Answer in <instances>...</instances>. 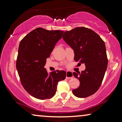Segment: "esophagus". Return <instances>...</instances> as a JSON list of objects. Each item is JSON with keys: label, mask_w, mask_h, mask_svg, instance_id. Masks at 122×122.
Returning a JSON list of instances; mask_svg holds the SVG:
<instances>
[{"label": "esophagus", "mask_w": 122, "mask_h": 122, "mask_svg": "<svg viewBox=\"0 0 122 122\" xmlns=\"http://www.w3.org/2000/svg\"><path fill=\"white\" fill-rule=\"evenodd\" d=\"M73 78V73L71 71H66V79H71V78Z\"/></svg>", "instance_id": "esophagus-1"}]
</instances>
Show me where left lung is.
I'll use <instances>...</instances> for the list:
<instances>
[{"label":"left lung","mask_w":122,"mask_h":122,"mask_svg":"<svg viewBox=\"0 0 122 122\" xmlns=\"http://www.w3.org/2000/svg\"><path fill=\"white\" fill-rule=\"evenodd\" d=\"M63 39L72 48L74 60L84 63L86 69L73 72L80 85L72 92L78 98L88 97L98 91L108 66V58L104 41L97 33L85 27H77L63 34Z\"/></svg>","instance_id":"left-lung-1"}]
</instances>
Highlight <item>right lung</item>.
I'll list each match as a JSON object with an SVG mask.
<instances>
[{"mask_svg":"<svg viewBox=\"0 0 122 122\" xmlns=\"http://www.w3.org/2000/svg\"><path fill=\"white\" fill-rule=\"evenodd\" d=\"M63 31L48 30L38 28L26 35L20 42L16 62L21 84L33 97L44 100L56 94L59 81L66 79L64 71H55L49 74L44 67L56 43Z\"/></svg>","mask_w":122,"mask_h":122,"instance_id":"obj_1","label":"right lung"}]
</instances>
